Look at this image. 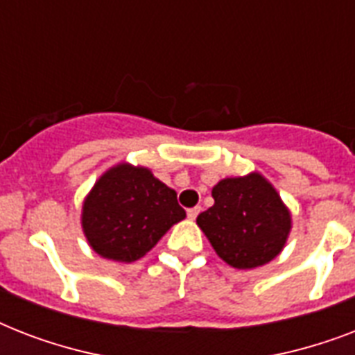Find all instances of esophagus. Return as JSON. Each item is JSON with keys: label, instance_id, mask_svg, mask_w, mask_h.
Instances as JSON below:
<instances>
[{"label": "esophagus", "instance_id": "34e87169", "mask_svg": "<svg viewBox=\"0 0 355 355\" xmlns=\"http://www.w3.org/2000/svg\"><path fill=\"white\" fill-rule=\"evenodd\" d=\"M199 214H200L199 206H195V208H189V210H188L189 219H197V216H199Z\"/></svg>", "mask_w": 355, "mask_h": 355}]
</instances>
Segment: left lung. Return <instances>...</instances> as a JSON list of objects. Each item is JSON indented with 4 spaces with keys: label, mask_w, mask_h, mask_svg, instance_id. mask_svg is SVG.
I'll list each match as a JSON object with an SVG mask.
<instances>
[{
    "label": "left lung",
    "mask_w": 355,
    "mask_h": 355,
    "mask_svg": "<svg viewBox=\"0 0 355 355\" xmlns=\"http://www.w3.org/2000/svg\"><path fill=\"white\" fill-rule=\"evenodd\" d=\"M214 206L197 217L217 256L236 269L269 263L282 252L291 216L259 173L225 178L211 189Z\"/></svg>",
    "instance_id": "obj_1"
}]
</instances>
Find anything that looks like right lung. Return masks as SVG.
<instances>
[{
  "mask_svg": "<svg viewBox=\"0 0 355 355\" xmlns=\"http://www.w3.org/2000/svg\"><path fill=\"white\" fill-rule=\"evenodd\" d=\"M184 217L175 189L147 167L119 164L97 180L85 199L83 230L99 256L130 263Z\"/></svg>",
  "mask_w": 355,
  "mask_h": 355,
  "instance_id": "1",
  "label": "right lung"
}]
</instances>
